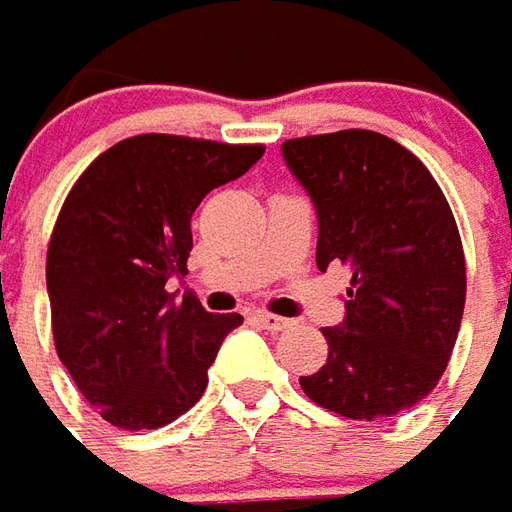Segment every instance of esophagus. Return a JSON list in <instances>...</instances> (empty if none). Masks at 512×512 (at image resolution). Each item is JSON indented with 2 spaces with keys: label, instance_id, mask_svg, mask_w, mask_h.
<instances>
[{
  "label": "esophagus",
  "instance_id": "obj_1",
  "mask_svg": "<svg viewBox=\"0 0 512 512\" xmlns=\"http://www.w3.org/2000/svg\"><path fill=\"white\" fill-rule=\"evenodd\" d=\"M256 321H259L264 329H270V332H284V329L293 327L290 318H281V315H273V312H256Z\"/></svg>",
  "mask_w": 512,
  "mask_h": 512
}]
</instances>
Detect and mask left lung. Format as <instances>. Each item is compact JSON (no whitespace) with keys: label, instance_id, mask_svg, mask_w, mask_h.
Here are the masks:
<instances>
[{"label":"left lung","instance_id":"obj_1","mask_svg":"<svg viewBox=\"0 0 512 512\" xmlns=\"http://www.w3.org/2000/svg\"><path fill=\"white\" fill-rule=\"evenodd\" d=\"M281 152L318 211V270L349 267L346 318L327 363L301 377L312 403L383 420L431 394L465 310L454 211L417 154L369 129L293 137Z\"/></svg>","mask_w":512,"mask_h":512}]
</instances>
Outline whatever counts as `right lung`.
<instances>
[{
  "mask_svg": "<svg viewBox=\"0 0 512 512\" xmlns=\"http://www.w3.org/2000/svg\"><path fill=\"white\" fill-rule=\"evenodd\" d=\"M262 143L135 135L98 154L75 180L47 245L53 341L78 392L123 431L163 428L208 386L239 312L174 301L188 273L191 216L216 185L242 177Z\"/></svg>",
  "mask_w": 512,
  "mask_h": 512,
  "instance_id": "right-lung-1",
  "label": "right lung"
}]
</instances>
